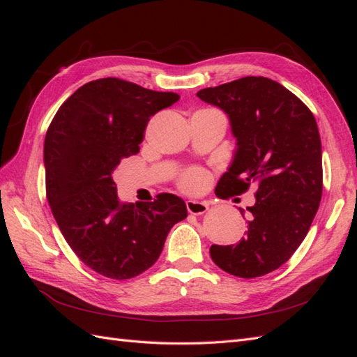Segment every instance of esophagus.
Segmentation results:
<instances>
[{"mask_svg":"<svg viewBox=\"0 0 357 357\" xmlns=\"http://www.w3.org/2000/svg\"><path fill=\"white\" fill-rule=\"evenodd\" d=\"M186 207H188V211L190 214L199 215V214H204L205 211L208 210V204L207 202H202V201L189 199V201H186Z\"/></svg>","mask_w":357,"mask_h":357,"instance_id":"34e87169","label":"esophagus"}]
</instances>
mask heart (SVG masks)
Instances as JSON below:
<instances>
[{
	"mask_svg": "<svg viewBox=\"0 0 357 357\" xmlns=\"http://www.w3.org/2000/svg\"><path fill=\"white\" fill-rule=\"evenodd\" d=\"M208 183L207 172L202 171L201 168H192L186 172H183L178 185L183 190L186 192H201Z\"/></svg>",
	"mask_w": 357,
	"mask_h": 357,
	"instance_id": "1",
	"label": "heart"
}]
</instances>
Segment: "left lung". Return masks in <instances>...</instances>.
Returning a JSON list of instances; mask_svg holds the SVG:
<instances>
[{"instance_id": "1", "label": "left lung", "mask_w": 357, "mask_h": 357, "mask_svg": "<svg viewBox=\"0 0 357 357\" xmlns=\"http://www.w3.org/2000/svg\"><path fill=\"white\" fill-rule=\"evenodd\" d=\"M229 116L236 152L215 188L228 199L257 186L248 231L235 245L210 247L213 262L255 278L287 262L304 241L323 190L321 143L314 116L280 83L248 75L197 93ZM244 215V210H241Z\"/></svg>"}]
</instances>
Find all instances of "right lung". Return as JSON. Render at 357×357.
I'll return each instance as SVG.
<instances>
[{
    "mask_svg": "<svg viewBox=\"0 0 357 357\" xmlns=\"http://www.w3.org/2000/svg\"><path fill=\"white\" fill-rule=\"evenodd\" d=\"M180 100L116 77L83 84L63 102L45 139L46 195L63 238L95 273L114 280L152 266L169 229L188 218L172 193L153 202L117 198L113 172L137 155L150 117Z\"/></svg>",
    "mask_w": 357,
    "mask_h": 357,
    "instance_id": "1",
    "label": "right lung"
}]
</instances>
